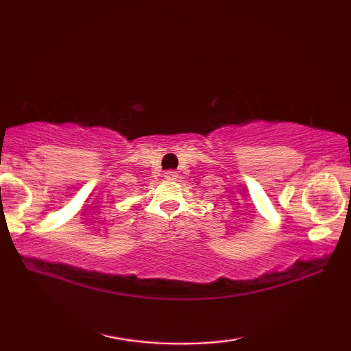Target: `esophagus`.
Returning a JSON list of instances; mask_svg holds the SVG:
<instances>
[{
	"mask_svg": "<svg viewBox=\"0 0 351 351\" xmlns=\"http://www.w3.org/2000/svg\"><path fill=\"white\" fill-rule=\"evenodd\" d=\"M164 176L167 178V180H176L178 173H176L175 170H167V171H165V173H164Z\"/></svg>",
	"mask_w": 351,
	"mask_h": 351,
	"instance_id": "obj_1",
	"label": "esophagus"
}]
</instances>
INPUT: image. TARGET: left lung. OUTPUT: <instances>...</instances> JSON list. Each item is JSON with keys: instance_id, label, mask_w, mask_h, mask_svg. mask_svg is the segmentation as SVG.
<instances>
[{"instance_id": "1", "label": "left lung", "mask_w": 351, "mask_h": 351, "mask_svg": "<svg viewBox=\"0 0 351 351\" xmlns=\"http://www.w3.org/2000/svg\"><path fill=\"white\" fill-rule=\"evenodd\" d=\"M350 192H351V190H350Z\"/></svg>"}]
</instances>
